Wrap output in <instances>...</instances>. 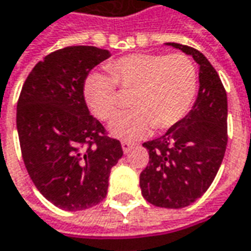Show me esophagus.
Listing matches in <instances>:
<instances>
[{"instance_id": "1", "label": "esophagus", "mask_w": 251, "mask_h": 251, "mask_svg": "<svg viewBox=\"0 0 251 251\" xmlns=\"http://www.w3.org/2000/svg\"><path fill=\"white\" fill-rule=\"evenodd\" d=\"M132 144L131 142H127V141H123L122 142V148H123V152L124 153H128L131 149H132Z\"/></svg>"}]
</instances>
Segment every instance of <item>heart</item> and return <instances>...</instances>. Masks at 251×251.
<instances>
[{
  "label": "heart",
  "instance_id": "1",
  "mask_svg": "<svg viewBox=\"0 0 251 251\" xmlns=\"http://www.w3.org/2000/svg\"><path fill=\"white\" fill-rule=\"evenodd\" d=\"M107 75H87L82 95L90 110L100 120H109L119 110V94L134 90L129 105L134 110L116 116L109 124L113 137L134 141L154 127L164 131L189 113L198 94V69L184 53H132L107 63Z\"/></svg>",
  "mask_w": 251,
  "mask_h": 251
}]
</instances>
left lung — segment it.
Returning <instances> with one entry per match:
<instances>
[{"label":"left lung","instance_id":"1","mask_svg":"<svg viewBox=\"0 0 251 251\" xmlns=\"http://www.w3.org/2000/svg\"><path fill=\"white\" fill-rule=\"evenodd\" d=\"M166 45L191 55L199 66L198 98L169 131L144 144L149 163L139 176L142 196L157 207L182 208L208 189L223 163L228 131L226 92L216 69L195 48Z\"/></svg>","mask_w":251,"mask_h":251}]
</instances>
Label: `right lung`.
<instances>
[{"label":"right lung","mask_w":251,"mask_h":251,"mask_svg":"<svg viewBox=\"0 0 251 251\" xmlns=\"http://www.w3.org/2000/svg\"><path fill=\"white\" fill-rule=\"evenodd\" d=\"M110 52L75 45L47 55L23 84L16 128L25 166L35 188L56 207L85 210L106 198L110 170L123 156L92 117L82 87Z\"/></svg>","instance_id":"add662e5"}]
</instances>
